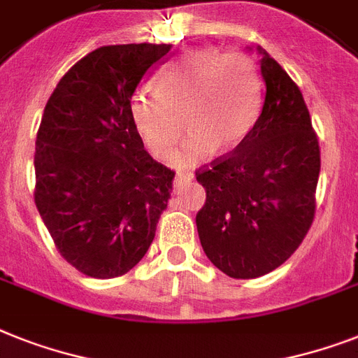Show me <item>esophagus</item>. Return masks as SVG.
<instances>
[{
  "instance_id": "34e87169",
  "label": "esophagus",
  "mask_w": 358,
  "mask_h": 358,
  "mask_svg": "<svg viewBox=\"0 0 358 358\" xmlns=\"http://www.w3.org/2000/svg\"><path fill=\"white\" fill-rule=\"evenodd\" d=\"M194 176L191 173H178L174 176V191H180V187L185 184V182H191Z\"/></svg>"
}]
</instances>
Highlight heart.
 <instances>
[{
	"label": "heart",
	"mask_w": 358,
	"mask_h": 358,
	"mask_svg": "<svg viewBox=\"0 0 358 358\" xmlns=\"http://www.w3.org/2000/svg\"><path fill=\"white\" fill-rule=\"evenodd\" d=\"M156 92L134 95L130 119L158 158L173 152L185 123L189 138L173 156L180 167L200 164L215 150L237 149L261 112L257 68L243 53L191 51L158 75Z\"/></svg>",
	"instance_id": "1"
}]
</instances>
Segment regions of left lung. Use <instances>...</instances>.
Returning a JSON list of instances; mask_svg holds the SVG:
<instances>
[{
  "label": "left lung",
  "mask_w": 358,
  "mask_h": 358,
  "mask_svg": "<svg viewBox=\"0 0 358 358\" xmlns=\"http://www.w3.org/2000/svg\"><path fill=\"white\" fill-rule=\"evenodd\" d=\"M264 101L254 130L196 173L206 204L196 213L208 259L235 280L268 274L294 254L315 217L320 147L294 80L261 45Z\"/></svg>",
  "instance_id": "left-lung-1"
}]
</instances>
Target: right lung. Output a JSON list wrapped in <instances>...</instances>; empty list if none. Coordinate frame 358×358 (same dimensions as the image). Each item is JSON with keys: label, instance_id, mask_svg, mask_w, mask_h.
Segmentation results:
<instances>
[{"label": "right lung", "instance_id": "right-lung-1", "mask_svg": "<svg viewBox=\"0 0 358 358\" xmlns=\"http://www.w3.org/2000/svg\"><path fill=\"white\" fill-rule=\"evenodd\" d=\"M171 43L104 45L60 78L36 136L34 202L64 259L99 280L127 274L147 254L174 173L134 129L141 78Z\"/></svg>", "mask_w": 358, "mask_h": 358}]
</instances>
